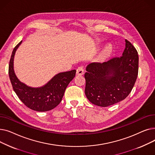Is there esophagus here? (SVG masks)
I'll use <instances>...</instances> for the list:
<instances>
[{"label":"esophagus","instance_id":"esophagus-1","mask_svg":"<svg viewBox=\"0 0 155 155\" xmlns=\"http://www.w3.org/2000/svg\"><path fill=\"white\" fill-rule=\"evenodd\" d=\"M77 75H82L84 74V68L83 66H80L77 69Z\"/></svg>","mask_w":155,"mask_h":155}]
</instances>
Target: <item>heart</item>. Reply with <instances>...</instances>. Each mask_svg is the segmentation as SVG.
<instances>
[{
	"instance_id": "1",
	"label": "heart",
	"mask_w": 155,
	"mask_h": 155,
	"mask_svg": "<svg viewBox=\"0 0 155 155\" xmlns=\"http://www.w3.org/2000/svg\"><path fill=\"white\" fill-rule=\"evenodd\" d=\"M111 53V48L109 46L105 48L104 50L102 52V55L103 57H107Z\"/></svg>"
}]
</instances>
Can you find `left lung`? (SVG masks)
I'll list each match as a JSON object with an SVG mask.
<instances>
[{
	"instance_id": "8db88e82",
	"label": "left lung",
	"mask_w": 155,
	"mask_h": 155,
	"mask_svg": "<svg viewBox=\"0 0 155 155\" xmlns=\"http://www.w3.org/2000/svg\"><path fill=\"white\" fill-rule=\"evenodd\" d=\"M125 42L121 56L87 67L85 93L93 104L107 107L125 99L131 92L138 74L139 57L134 46L127 39Z\"/></svg>"
}]
</instances>
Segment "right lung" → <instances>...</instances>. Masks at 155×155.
I'll use <instances>...</instances> for the list:
<instances>
[{
  "label": "right lung",
  "mask_w": 155,
  "mask_h": 155,
  "mask_svg": "<svg viewBox=\"0 0 155 155\" xmlns=\"http://www.w3.org/2000/svg\"><path fill=\"white\" fill-rule=\"evenodd\" d=\"M21 41L12 51L9 65V75L14 92L19 99L29 109L39 112L50 110L58 105L62 100L65 90L75 77L76 70L59 73L43 87H31L16 77L14 71V58Z\"/></svg>",
  "instance_id": "right-lung-1"
}]
</instances>
